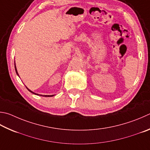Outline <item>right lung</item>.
<instances>
[{
  "label": "right lung",
  "instance_id": "add662e5",
  "mask_svg": "<svg viewBox=\"0 0 150 150\" xmlns=\"http://www.w3.org/2000/svg\"><path fill=\"white\" fill-rule=\"evenodd\" d=\"M14 66H15V70H16V74L18 75V76H19V74H18V71H17V69H16V63H14ZM19 77H20V76H19ZM26 88H27V89L28 90V91H29V92H31V93H33V94H36V95H38V96H39V95H40V94H36V93H35V92H33V91H31V90H29L28 87L26 86ZM40 96H42V95H40ZM54 95H44V96H45V97H52V96H53Z\"/></svg>",
  "mask_w": 150,
  "mask_h": 150
}]
</instances>
